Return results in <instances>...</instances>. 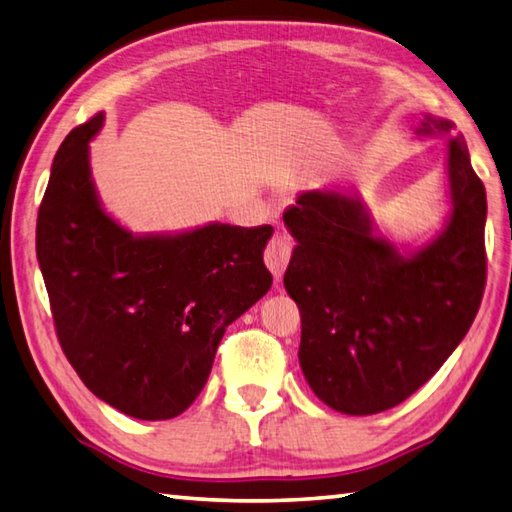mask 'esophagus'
<instances>
[{
	"instance_id": "1",
	"label": "esophagus",
	"mask_w": 512,
	"mask_h": 512,
	"mask_svg": "<svg viewBox=\"0 0 512 512\" xmlns=\"http://www.w3.org/2000/svg\"><path fill=\"white\" fill-rule=\"evenodd\" d=\"M290 257H292V239L284 233H277L273 239H270L266 255H264V262L277 281L281 279L284 270L288 268Z\"/></svg>"
}]
</instances>
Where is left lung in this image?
Returning a JSON list of instances; mask_svg holds the SVG:
<instances>
[{
  "label": "left lung",
  "instance_id": "left-lung-1",
  "mask_svg": "<svg viewBox=\"0 0 512 512\" xmlns=\"http://www.w3.org/2000/svg\"><path fill=\"white\" fill-rule=\"evenodd\" d=\"M422 114L416 138H447L444 226L422 244L383 235L361 195L308 189L284 213L295 237L284 275L301 312L299 365L334 411L372 416L400 405L469 332L486 281V191L464 136Z\"/></svg>",
  "mask_w": 512,
  "mask_h": 512
}]
</instances>
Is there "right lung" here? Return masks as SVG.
<instances>
[{"label": "right lung", "mask_w": 512, "mask_h": 512, "mask_svg": "<svg viewBox=\"0 0 512 512\" xmlns=\"http://www.w3.org/2000/svg\"><path fill=\"white\" fill-rule=\"evenodd\" d=\"M105 114L72 129L52 160L37 259L65 356L92 394L138 420L198 398L228 325L273 286V226L209 222L132 233L105 211L90 143Z\"/></svg>", "instance_id": "obj_1"}]
</instances>
